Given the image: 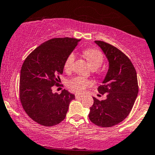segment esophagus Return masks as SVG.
Instances as JSON below:
<instances>
[{
  "instance_id": "esophagus-1",
  "label": "esophagus",
  "mask_w": 155,
  "mask_h": 155,
  "mask_svg": "<svg viewBox=\"0 0 155 155\" xmlns=\"http://www.w3.org/2000/svg\"><path fill=\"white\" fill-rule=\"evenodd\" d=\"M75 97H76V99H80V98L83 97V95H82V94H76Z\"/></svg>"
}]
</instances>
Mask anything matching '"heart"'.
Returning <instances> with one entry per match:
<instances>
[{"instance_id":"b5f03b06","label":"heart","mask_w":155,"mask_h":155,"mask_svg":"<svg viewBox=\"0 0 155 155\" xmlns=\"http://www.w3.org/2000/svg\"><path fill=\"white\" fill-rule=\"evenodd\" d=\"M84 54L92 69H96L99 68L103 62V56L102 53L96 49H87L84 51ZM75 60H76V55L74 53H70L68 55L64 63L65 70L70 71L72 69ZM90 85L91 82L82 76H76L69 80L67 82L68 87L72 91L78 93L84 92L85 89Z\"/></svg>"}]
</instances>
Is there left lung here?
Instances as JSON below:
<instances>
[{"label": "left lung", "instance_id": "1", "mask_svg": "<svg viewBox=\"0 0 155 155\" xmlns=\"http://www.w3.org/2000/svg\"><path fill=\"white\" fill-rule=\"evenodd\" d=\"M95 43L108 61V69L99 93H107L105 100L93 97L89 118L95 125L112 127L123 121L131 112L138 93V79L134 66L121 50L103 41Z\"/></svg>", "mask_w": 155, "mask_h": 155}]
</instances>
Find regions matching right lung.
Segmentation results:
<instances>
[{
    "label": "right lung",
    "instance_id": "obj_1",
    "mask_svg": "<svg viewBox=\"0 0 155 155\" xmlns=\"http://www.w3.org/2000/svg\"><path fill=\"white\" fill-rule=\"evenodd\" d=\"M80 40L53 38L44 42L24 60L20 76V99L30 118L44 126H53L66 118L75 95L64 89L53 93L63 74L66 57Z\"/></svg>",
    "mask_w": 155,
    "mask_h": 155
}]
</instances>
